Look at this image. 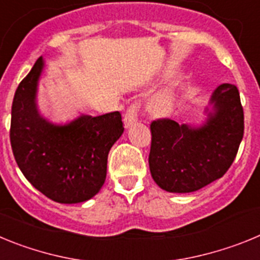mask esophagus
I'll use <instances>...</instances> for the list:
<instances>
[{"label":"esophagus","instance_id":"1","mask_svg":"<svg viewBox=\"0 0 260 260\" xmlns=\"http://www.w3.org/2000/svg\"><path fill=\"white\" fill-rule=\"evenodd\" d=\"M138 112H139V107H138L137 103H135V104H132L130 107L127 108V110H126V114H125V118H123L126 127H130V126H133L135 122H137Z\"/></svg>","mask_w":260,"mask_h":260}]
</instances>
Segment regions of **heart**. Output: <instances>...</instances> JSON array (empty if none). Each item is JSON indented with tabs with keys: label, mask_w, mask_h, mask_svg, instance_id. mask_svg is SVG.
<instances>
[{
	"label": "heart",
	"mask_w": 260,
	"mask_h": 260,
	"mask_svg": "<svg viewBox=\"0 0 260 260\" xmlns=\"http://www.w3.org/2000/svg\"><path fill=\"white\" fill-rule=\"evenodd\" d=\"M177 102H178V95H177L176 89L165 88L155 96L152 107L157 113L168 114L176 108Z\"/></svg>",
	"instance_id": "obj_1"
}]
</instances>
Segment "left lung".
Masks as SVG:
<instances>
[{
    "mask_svg": "<svg viewBox=\"0 0 260 260\" xmlns=\"http://www.w3.org/2000/svg\"><path fill=\"white\" fill-rule=\"evenodd\" d=\"M207 119L199 127L169 118L151 123V176L162 190L191 192L226 173L243 137V108L238 88L222 83L213 91Z\"/></svg>",
    "mask_w": 260,
    "mask_h": 260,
    "instance_id": "1",
    "label": "left lung"
}]
</instances>
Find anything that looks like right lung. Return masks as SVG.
I'll return each instance as SVG.
<instances>
[{
	"label": "right lung",
	"mask_w": 260,
	"mask_h": 260,
	"mask_svg": "<svg viewBox=\"0 0 260 260\" xmlns=\"http://www.w3.org/2000/svg\"><path fill=\"white\" fill-rule=\"evenodd\" d=\"M43 57L18 86L11 107L10 142L18 167L28 182L58 203L95 197L105 182L108 153L123 133L119 112L80 116L54 125L36 104Z\"/></svg>",
	"instance_id": "obj_1"
}]
</instances>
